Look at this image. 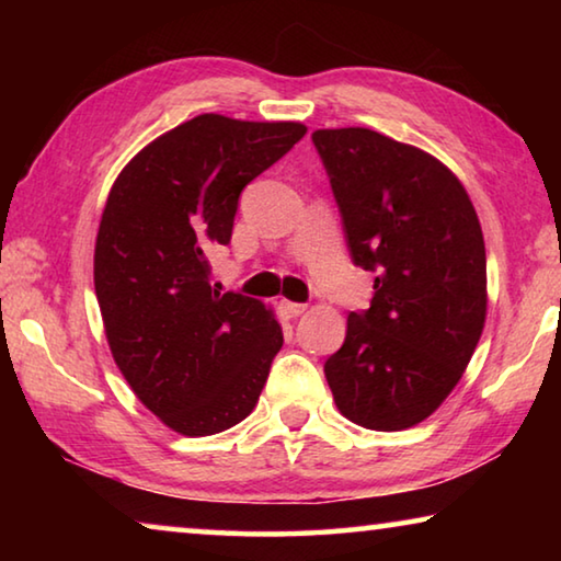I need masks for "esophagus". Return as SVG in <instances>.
Instances as JSON below:
<instances>
[{"label":"esophagus","mask_w":561,"mask_h":561,"mask_svg":"<svg viewBox=\"0 0 561 561\" xmlns=\"http://www.w3.org/2000/svg\"><path fill=\"white\" fill-rule=\"evenodd\" d=\"M279 309H282L284 314H287V317H301L304 311H307V304H299V301L282 299V301H279Z\"/></svg>","instance_id":"34e87169"}]
</instances>
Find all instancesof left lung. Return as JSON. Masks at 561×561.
<instances>
[{"label": "left lung", "instance_id": "1", "mask_svg": "<svg viewBox=\"0 0 561 561\" xmlns=\"http://www.w3.org/2000/svg\"><path fill=\"white\" fill-rule=\"evenodd\" d=\"M351 262L374 272L324 364L339 411L371 431L421 423L460 381L488 311L485 242L468 193L440 160L368 128L311 133Z\"/></svg>", "mask_w": 561, "mask_h": 561}]
</instances>
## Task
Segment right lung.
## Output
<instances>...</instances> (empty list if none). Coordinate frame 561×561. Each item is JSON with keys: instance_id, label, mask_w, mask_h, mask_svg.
I'll list each match as a JSON object with an SVG mask.
<instances>
[{"instance_id": "right-lung-1", "label": "right lung", "mask_w": 561, "mask_h": 561, "mask_svg": "<svg viewBox=\"0 0 561 561\" xmlns=\"http://www.w3.org/2000/svg\"><path fill=\"white\" fill-rule=\"evenodd\" d=\"M301 123L203 113L121 170L103 207L93 284L111 354L168 428L215 435L257 405L284 344L262 301L210 287L242 190L304 138Z\"/></svg>"}]
</instances>
